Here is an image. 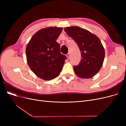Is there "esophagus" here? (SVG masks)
I'll use <instances>...</instances> for the list:
<instances>
[{
    "mask_svg": "<svg viewBox=\"0 0 126 126\" xmlns=\"http://www.w3.org/2000/svg\"><path fill=\"white\" fill-rule=\"evenodd\" d=\"M66 56H67L68 59H69V58H70V54H69V53H68V54L66 55Z\"/></svg>",
    "mask_w": 126,
    "mask_h": 126,
    "instance_id": "obj_1",
    "label": "esophagus"
}]
</instances>
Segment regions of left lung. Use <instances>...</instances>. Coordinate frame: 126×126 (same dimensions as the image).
I'll use <instances>...</instances> for the list:
<instances>
[{
	"mask_svg": "<svg viewBox=\"0 0 126 126\" xmlns=\"http://www.w3.org/2000/svg\"><path fill=\"white\" fill-rule=\"evenodd\" d=\"M64 30L77 43L81 51L80 62L74 66L75 74L82 78L94 77L101 69L105 58V50L100 39L79 27H68Z\"/></svg>",
	"mask_w": 126,
	"mask_h": 126,
	"instance_id": "1",
	"label": "left lung"
}]
</instances>
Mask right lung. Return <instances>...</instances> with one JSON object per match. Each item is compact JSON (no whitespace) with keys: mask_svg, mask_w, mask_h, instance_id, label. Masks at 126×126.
Listing matches in <instances>:
<instances>
[{"mask_svg":"<svg viewBox=\"0 0 126 126\" xmlns=\"http://www.w3.org/2000/svg\"><path fill=\"white\" fill-rule=\"evenodd\" d=\"M62 28L50 27L37 32L26 49L28 64L40 78L49 80L58 77L67 57L62 54L56 40Z\"/></svg>","mask_w":126,"mask_h":126,"instance_id":"1","label":"right lung"}]
</instances>
